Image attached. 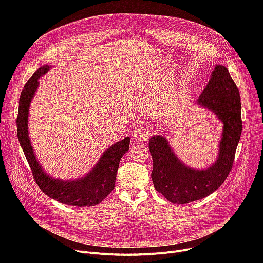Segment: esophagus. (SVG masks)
<instances>
[{
	"label": "esophagus",
	"mask_w": 263,
	"mask_h": 263,
	"mask_svg": "<svg viewBox=\"0 0 263 263\" xmlns=\"http://www.w3.org/2000/svg\"><path fill=\"white\" fill-rule=\"evenodd\" d=\"M151 134H152V128L146 127V126H140L133 133V141L136 143H142L149 136H151Z\"/></svg>",
	"instance_id": "34e87169"
}]
</instances>
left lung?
<instances>
[{"label":"left lung","instance_id":"obj_1","mask_svg":"<svg viewBox=\"0 0 263 263\" xmlns=\"http://www.w3.org/2000/svg\"><path fill=\"white\" fill-rule=\"evenodd\" d=\"M196 104L212 112L222 124L214 163L204 170L193 168L178 158L165 136L153 135L148 140L154 187L173 204H187L214 193L232 168L241 135L239 91L223 65L214 66L210 80Z\"/></svg>","mask_w":263,"mask_h":263}]
</instances>
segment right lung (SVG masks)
I'll list each match as a JSON object with an SVG mask.
<instances>
[{"mask_svg":"<svg viewBox=\"0 0 263 263\" xmlns=\"http://www.w3.org/2000/svg\"><path fill=\"white\" fill-rule=\"evenodd\" d=\"M50 69V65L41 66L26 83L21 93L16 120L20 144L30 165L34 180L48 197L69 206H96L114 191L121 158L129 151L130 137L127 136L109 146L96 165L83 177L61 180L47 174L34 153L29 137L28 121L30 105L40 85L39 79Z\"/></svg>","mask_w":263,"mask_h":263,"instance_id":"1","label":"right lung"}]
</instances>
